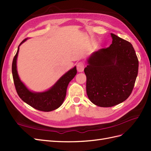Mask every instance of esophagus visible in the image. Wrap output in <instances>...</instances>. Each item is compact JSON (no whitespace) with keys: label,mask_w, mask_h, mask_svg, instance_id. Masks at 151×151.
<instances>
[{"label":"esophagus","mask_w":151,"mask_h":151,"mask_svg":"<svg viewBox=\"0 0 151 151\" xmlns=\"http://www.w3.org/2000/svg\"><path fill=\"white\" fill-rule=\"evenodd\" d=\"M84 65L83 62H79L77 64V70L79 72H82L84 70Z\"/></svg>","instance_id":"1"}]
</instances>
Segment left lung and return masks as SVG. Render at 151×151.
Segmentation results:
<instances>
[{"label": "left lung", "mask_w": 151, "mask_h": 151, "mask_svg": "<svg viewBox=\"0 0 151 151\" xmlns=\"http://www.w3.org/2000/svg\"><path fill=\"white\" fill-rule=\"evenodd\" d=\"M111 35V46L93 52L84 68L87 95L93 104L101 107H112L127 99L138 70V60L132 44Z\"/></svg>", "instance_id": "left-lung-1"}]
</instances>
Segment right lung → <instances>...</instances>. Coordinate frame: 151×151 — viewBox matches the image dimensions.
<instances>
[{"mask_svg": "<svg viewBox=\"0 0 151 151\" xmlns=\"http://www.w3.org/2000/svg\"><path fill=\"white\" fill-rule=\"evenodd\" d=\"M27 40V39H24L20 43L12 63V74L16 90L20 99L33 108L44 112L54 111L62 105L65 99L68 85L77 74L76 67L75 66L63 74L47 90L42 92L30 91L20 79L16 65L19 47Z\"/></svg>", "mask_w": 151, "mask_h": 151, "instance_id": "add662e5", "label": "right lung"}]
</instances>
